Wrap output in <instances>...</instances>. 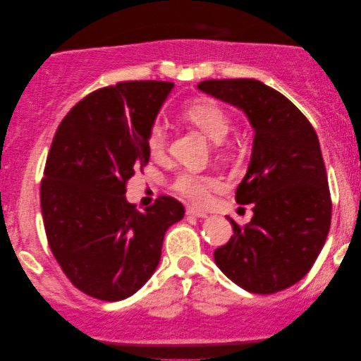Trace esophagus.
Returning a JSON list of instances; mask_svg holds the SVG:
<instances>
[{
    "label": "esophagus",
    "mask_w": 361,
    "mask_h": 361,
    "mask_svg": "<svg viewBox=\"0 0 361 361\" xmlns=\"http://www.w3.org/2000/svg\"><path fill=\"white\" fill-rule=\"evenodd\" d=\"M187 215H194V216H199V219H205L207 216V212L197 209V207H187L185 209Z\"/></svg>",
    "instance_id": "34e87169"
}]
</instances>
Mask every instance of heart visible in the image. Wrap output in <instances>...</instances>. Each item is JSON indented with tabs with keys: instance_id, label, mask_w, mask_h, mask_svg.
I'll return each mask as SVG.
<instances>
[{
	"instance_id": "1",
	"label": "heart",
	"mask_w": 361,
	"mask_h": 361,
	"mask_svg": "<svg viewBox=\"0 0 361 361\" xmlns=\"http://www.w3.org/2000/svg\"><path fill=\"white\" fill-rule=\"evenodd\" d=\"M185 115L189 120L199 126L212 140L220 141L228 135L231 128V118L228 111L212 98H199L185 108ZM146 147L152 157H161L167 147V130L161 121H152L147 128ZM221 187L220 179L210 174L184 169L176 174L171 182V189L177 194L185 197L195 204H207L210 200L212 192Z\"/></svg>"
}]
</instances>
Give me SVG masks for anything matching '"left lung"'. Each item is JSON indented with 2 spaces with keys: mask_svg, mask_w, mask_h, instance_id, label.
<instances>
[{
  "mask_svg": "<svg viewBox=\"0 0 361 361\" xmlns=\"http://www.w3.org/2000/svg\"><path fill=\"white\" fill-rule=\"evenodd\" d=\"M199 88L245 110L255 128L248 172L235 195L255 215L243 226L228 219L233 235L214 251L215 263L250 293L288 289L312 268L332 220L317 133L289 98L259 80H205Z\"/></svg>",
  "mask_w": 361,
  "mask_h": 361,
  "instance_id": "8db88e82",
  "label": "left lung"
}]
</instances>
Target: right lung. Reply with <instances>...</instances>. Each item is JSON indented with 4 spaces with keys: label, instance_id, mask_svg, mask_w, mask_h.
<instances>
[{
    "label": "right lung",
    "instance_id": "1",
    "mask_svg": "<svg viewBox=\"0 0 361 361\" xmlns=\"http://www.w3.org/2000/svg\"><path fill=\"white\" fill-rule=\"evenodd\" d=\"M171 88L159 80L98 88L54 135L41 180L44 230L63 274L95 299L135 294L159 264L167 228L184 216L174 197L137 210L125 195L149 162L147 128Z\"/></svg>",
    "mask_w": 361,
    "mask_h": 361
}]
</instances>
